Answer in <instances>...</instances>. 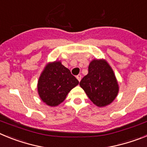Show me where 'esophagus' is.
Masks as SVG:
<instances>
[{
    "label": "esophagus",
    "mask_w": 147,
    "mask_h": 147,
    "mask_svg": "<svg viewBox=\"0 0 147 147\" xmlns=\"http://www.w3.org/2000/svg\"><path fill=\"white\" fill-rule=\"evenodd\" d=\"M76 79H77L78 80H79V82L81 81V79H82V75L81 74H79L76 76Z\"/></svg>",
    "instance_id": "obj_1"
}]
</instances>
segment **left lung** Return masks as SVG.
<instances>
[{
  "label": "left lung",
  "mask_w": 147,
  "mask_h": 147,
  "mask_svg": "<svg viewBox=\"0 0 147 147\" xmlns=\"http://www.w3.org/2000/svg\"><path fill=\"white\" fill-rule=\"evenodd\" d=\"M80 85L98 107L111 103L119 92V85L112 68L106 61L101 59H94L90 63L88 74L82 78Z\"/></svg>",
  "instance_id": "1"
}]
</instances>
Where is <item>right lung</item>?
Here are the masks:
<instances>
[{"label":"right lung","instance_id":"right-lung-1","mask_svg":"<svg viewBox=\"0 0 147 147\" xmlns=\"http://www.w3.org/2000/svg\"><path fill=\"white\" fill-rule=\"evenodd\" d=\"M79 81L60 62L50 63L45 67L38 81V93L42 102L49 106L62 103Z\"/></svg>","mask_w":147,"mask_h":147}]
</instances>
